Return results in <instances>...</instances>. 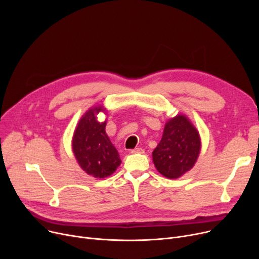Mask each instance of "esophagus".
<instances>
[{"label":"esophagus","mask_w":259,"mask_h":259,"mask_svg":"<svg viewBox=\"0 0 259 259\" xmlns=\"http://www.w3.org/2000/svg\"><path fill=\"white\" fill-rule=\"evenodd\" d=\"M131 153L132 154H135V153L143 154L144 153V149H142V148H135V149H133V150H131Z\"/></svg>","instance_id":"34e87169"}]
</instances>
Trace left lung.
<instances>
[{
    "instance_id": "obj_1",
    "label": "left lung",
    "mask_w": 259,
    "mask_h": 259,
    "mask_svg": "<svg viewBox=\"0 0 259 259\" xmlns=\"http://www.w3.org/2000/svg\"><path fill=\"white\" fill-rule=\"evenodd\" d=\"M201 141L198 130L185 114L169 118L162 137L152 152L156 170L175 180L191 170L199 156Z\"/></svg>"
}]
</instances>
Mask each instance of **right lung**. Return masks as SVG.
<instances>
[{
    "mask_svg": "<svg viewBox=\"0 0 259 259\" xmlns=\"http://www.w3.org/2000/svg\"><path fill=\"white\" fill-rule=\"evenodd\" d=\"M101 112L107 115V109L99 105L84 113L73 132L71 145L78 166L95 179L110 176L121 162L117 150L106 133L107 119H98Z\"/></svg>",
    "mask_w": 259,
    "mask_h": 259,
    "instance_id": "obj_1",
    "label": "right lung"
}]
</instances>
